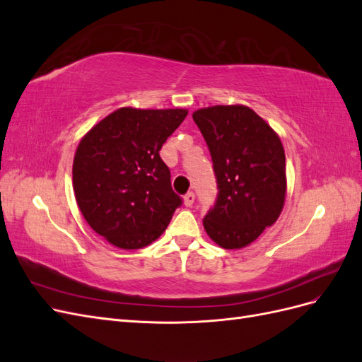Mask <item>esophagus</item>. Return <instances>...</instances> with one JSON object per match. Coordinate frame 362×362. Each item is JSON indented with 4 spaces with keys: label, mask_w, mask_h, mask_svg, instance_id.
I'll use <instances>...</instances> for the list:
<instances>
[{
    "label": "esophagus",
    "mask_w": 362,
    "mask_h": 362,
    "mask_svg": "<svg viewBox=\"0 0 362 362\" xmlns=\"http://www.w3.org/2000/svg\"><path fill=\"white\" fill-rule=\"evenodd\" d=\"M193 202H194V193L189 192L187 194L184 196V204H185V206H192Z\"/></svg>",
    "instance_id": "34e87169"
}]
</instances>
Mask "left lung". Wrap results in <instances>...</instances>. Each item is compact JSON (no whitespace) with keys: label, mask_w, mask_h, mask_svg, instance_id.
Wrapping results in <instances>:
<instances>
[{"label":"left lung","mask_w":362,"mask_h":362,"mask_svg":"<svg viewBox=\"0 0 362 362\" xmlns=\"http://www.w3.org/2000/svg\"><path fill=\"white\" fill-rule=\"evenodd\" d=\"M193 120L210 149L217 199L204 218L213 242L242 249L272 226L286 202V152L264 119L246 105L199 108Z\"/></svg>","instance_id":"obj_1"}]
</instances>
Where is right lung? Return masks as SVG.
Segmentation results:
<instances>
[{"mask_svg": "<svg viewBox=\"0 0 362 362\" xmlns=\"http://www.w3.org/2000/svg\"><path fill=\"white\" fill-rule=\"evenodd\" d=\"M185 108L122 107L92 127L75 151V199L95 233L119 249L151 245L168 228L181 198L160 157Z\"/></svg>", "mask_w": 362, "mask_h": 362, "instance_id": "1", "label": "right lung"}]
</instances>
